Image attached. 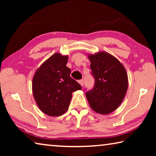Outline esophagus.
<instances>
[{
  "label": "esophagus",
  "mask_w": 156,
  "mask_h": 156,
  "mask_svg": "<svg viewBox=\"0 0 156 156\" xmlns=\"http://www.w3.org/2000/svg\"><path fill=\"white\" fill-rule=\"evenodd\" d=\"M78 82H79V83L80 84V85L82 87H83V85H84V80H80Z\"/></svg>",
  "instance_id": "1"
}]
</instances>
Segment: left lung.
Instances as JSON below:
<instances>
[{
    "label": "left lung",
    "instance_id": "left-lung-1",
    "mask_svg": "<svg viewBox=\"0 0 156 156\" xmlns=\"http://www.w3.org/2000/svg\"><path fill=\"white\" fill-rule=\"evenodd\" d=\"M90 68L94 86L86 92L89 105L101 114L112 113L119 107L128 87L126 70L118 60L107 52L90 55Z\"/></svg>",
    "mask_w": 156,
    "mask_h": 156
}]
</instances>
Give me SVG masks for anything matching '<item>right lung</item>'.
Instances as JSON below:
<instances>
[{"label": "right lung", "instance_id": "1", "mask_svg": "<svg viewBox=\"0 0 156 156\" xmlns=\"http://www.w3.org/2000/svg\"><path fill=\"white\" fill-rule=\"evenodd\" d=\"M68 57L58 53L47 59L36 71L32 81L33 94L40 109L50 116L67 112L73 91L82 89L70 76Z\"/></svg>", "mask_w": 156, "mask_h": 156}]
</instances>
